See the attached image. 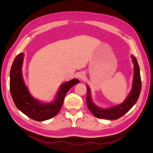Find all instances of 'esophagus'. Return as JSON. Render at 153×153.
<instances>
[{
	"label": "esophagus",
	"instance_id": "34e87169",
	"mask_svg": "<svg viewBox=\"0 0 153 153\" xmlns=\"http://www.w3.org/2000/svg\"><path fill=\"white\" fill-rule=\"evenodd\" d=\"M85 76V74L84 73H80L79 74V75H78V77H79V78H80V79H81V80H84Z\"/></svg>",
	"mask_w": 153,
	"mask_h": 153
}]
</instances>
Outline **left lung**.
Returning a JSON list of instances; mask_svg holds the SVG:
<instances>
[{"instance_id":"8db88e82","label":"left lung","mask_w":153,"mask_h":153,"mask_svg":"<svg viewBox=\"0 0 153 153\" xmlns=\"http://www.w3.org/2000/svg\"><path fill=\"white\" fill-rule=\"evenodd\" d=\"M134 64V75L130 93L123 103L118 105L111 106L108 108H101L96 106L92 101L91 91L87 85V105L91 112L96 117L110 120L117 119L128 112L136 103L141 91V78L140 68L135 56H131Z\"/></svg>"}]
</instances>
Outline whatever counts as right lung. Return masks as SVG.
<instances>
[{"label":"right lung","mask_w":153,"mask_h":153,"mask_svg":"<svg viewBox=\"0 0 153 153\" xmlns=\"http://www.w3.org/2000/svg\"><path fill=\"white\" fill-rule=\"evenodd\" d=\"M24 57V53L18 54L11 68L10 92L14 103L18 109L32 119L37 121L50 119L59 113L66 93L71 87L78 84L79 80L75 78L62 84L52 102H41L30 95L23 79L22 68Z\"/></svg>","instance_id":"1"}]
</instances>
